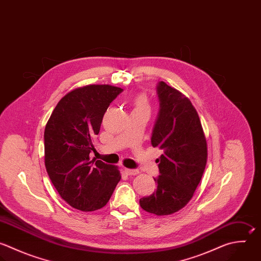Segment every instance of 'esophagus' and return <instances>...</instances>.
I'll list each match as a JSON object with an SVG mask.
<instances>
[{"label":"esophagus","instance_id":"1","mask_svg":"<svg viewBox=\"0 0 261 261\" xmlns=\"http://www.w3.org/2000/svg\"><path fill=\"white\" fill-rule=\"evenodd\" d=\"M124 171H125V173H126L127 175H137V174H139V173H140L139 169H130V168H125V169H124Z\"/></svg>","mask_w":261,"mask_h":261}]
</instances>
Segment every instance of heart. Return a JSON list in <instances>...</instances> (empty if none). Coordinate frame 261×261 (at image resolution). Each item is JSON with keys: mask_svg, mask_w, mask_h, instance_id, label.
I'll return each mask as SVG.
<instances>
[{"mask_svg": "<svg viewBox=\"0 0 261 261\" xmlns=\"http://www.w3.org/2000/svg\"><path fill=\"white\" fill-rule=\"evenodd\" d=\"M149 103L146 99V97L141 96L137 99L136 104H135V109H145V110H149Z\"/></svg>", "mask_w": 261, "mask_h": 261, "instance_id": "1", "label": "heart"}]
</instances>
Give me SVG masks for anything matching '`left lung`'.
<instances>
[{"mask_svg":"<svg viewBox=\"0 0 261 261\" xmlns=\"http://www.w3.org/2000/svg\"><path fill=\"white\" fill-rule=\"evenodd\" d=\"M159 112L151 144L163 153L157 159L156 191L140 199L141 207L156 215H168L185 207L199 185L207 162V143L199 115L177 90L159 82Z\"/></svg>","mask_w":261,"mask_h":261,"instance_id":"obj_1","label":"left lung"}]
</instances>
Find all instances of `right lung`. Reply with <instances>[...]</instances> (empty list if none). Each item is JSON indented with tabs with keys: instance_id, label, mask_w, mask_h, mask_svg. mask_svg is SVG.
<instances>
[{
	"instance_id": "right-lung-1",
	"label": "right lung",
	"mask_w": 261,
	"mask_h": 261,
	"mask_svg": "<svg viewBox=\"0 0 261 261\" xmlns=\"http://www.w3.org/2000/svg\"><path fill=\"white\" fill-rule=\"evenodd\" d=\"M109 85H90L65 95L45 128V165L55 189L82 211L104 207L121 178L116 166L95 158L93 139L110 103L122 92Z\"/></svg>"
}]
</instances>
